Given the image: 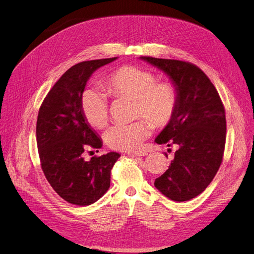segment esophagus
<instances>
[{
  "instance_id": "1",
  "label": "esophagus",
  "mask_w": 254,
  "mask_h": 254,
  "mask_svg": "<svg viewBox=\"0 0 254 254\" xmlns=\"http://www.w3.org/2000/svg\"><path fill=\"white\" fill-rule=\"evenodd\" d=\"M147 152L145 150H138V152H131V153H128V156H131V157H140V156H146Z\"/></svg>"
}]
</instances>
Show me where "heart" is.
Instances as JSON below:
<instances>
[{
	"instance_id": "b5f03b06",
	"label": "heart",
	"mask_w": 254,
	"mask_h": 254,
	"mask_svg": "<svg viewBox=\"0 0 254 254\" xmlns=\"http://www.w3.org/2000/svg\"><path fill=\"white\" fill-rule=\"evenodd\" d=\"M105 85L116 98L134 100V116L149 120L156 128L166 127L174 118L178 105V92L170 81H157L156 74L136 66H122L107 76ZM81 110L88 124L104 128L109 121V105L105 94L87 90L82 95ZM152 126L146 120L131 124H116L105 132L109 147L119 150L139 148Z\"/></svg>"
}]
</instances>
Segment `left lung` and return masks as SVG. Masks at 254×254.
<instances>
[{"label":"left lung","instance_id":"obj_1","mask_svg":"<svg viewBox=\"0 0 254 254\" xmlns=\"http://www.w3.org/2000/svg\"><path fill=\"white\" fill-rule=\"evenodd\" d=\"M166 72L178 92L174 118L155 139L178 148L155 187L176 202L201 194L222 162L227 121L224 106L209 78L189 62L141 57Z\"/></svg>","mask_w":254,"mask_h":254}]
</instances>
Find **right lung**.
Returning a JSON list of instances; mask_svg holds the SVG:
<instances>
[{
  "mask_svg": "<svg viewBox=\"0 0 254 254\" xmlns=\"http://www.w3.org/2000/svg\"><path fill=\"white\" fill-rule=\"evenodd\" d=\"M118 58L81 62L70 67L47 94L36 124L37 148L43 172L54 191L79 206L95 203L110 187L111 170L120 154L110 152L85 161L87 148L102 141L81 110L87 80L99 67Z\"/></svg>",
  "mask_w": 254,
  "mask_h": 254,
  "instance_id": "add662e5",
  "label": "right lung"
}]
</instances>
